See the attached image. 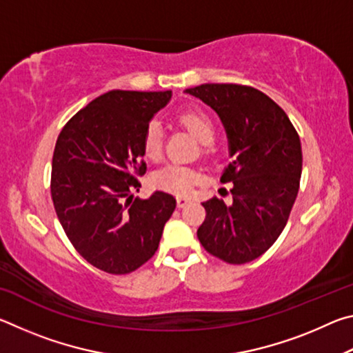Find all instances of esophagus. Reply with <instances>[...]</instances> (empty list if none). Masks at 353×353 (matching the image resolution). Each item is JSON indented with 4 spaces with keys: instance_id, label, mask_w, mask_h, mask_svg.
<instances>
[{
    "instance_id": "esophagus-1",
    "label": "esophagus",
    "mask_w": 353,
    "mask_h": 353,
    "mask_svg": "<svg viewBox=\"0 0 353 353\" xmlns=\"http://www.w3.org/2000/svg\"><path fill=\"white\" fill-rule=\"evenodd\" d=\"M188 202H191V198H188V196H177V205L179 207L187 205Z\"/></svg>"
}]
</instances>
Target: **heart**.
Listing matches in <instances>:
<instances>
[{
  "instance_id": "obj_1",
  "label": "heart",
  "mask_w": 353,
  "mask_h": 353,
  "mask_svg": "<svg viewBox=\"0 0 353 353\" xmlns=\"http://www.w3.org/2000/svg\"><path fill=\"white\" fill-rule=\"evenodd\" d=\"M179 123L187 128L202 143L205 151H210V143L216 135L213 118L202 109H188L179 115ZM163 151V132L157 123H149L143 134V152L149 160H159ZM201 181L198 170L181 163H168L157 170L152 176L155 188L168 191L172 194L187 196L193 191L194 185Z\"/></svg>"
}]
</instances>
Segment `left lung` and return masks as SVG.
<instances>
[{"label": "left lung", "mask_w": 353, "mask_h": 353, "mask_svg": "<svg viewBox=\"0 0 353 353\" xmlns=\"http://www.w3.org/2000/svg\"><path fill=\"white\" fill-rule=\"evenodd\" d=\"M185 93L204 101L224 124L232 162V202L212 198L198 238L208 254L232 265L259 259L285 229L302 172L301 139L290 118L254 87L202 83Z\"/></svg>", "instance_id": "8db88e82"}]
</instances>
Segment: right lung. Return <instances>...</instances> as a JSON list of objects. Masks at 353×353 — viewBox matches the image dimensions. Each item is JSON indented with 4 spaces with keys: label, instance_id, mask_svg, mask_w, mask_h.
<instances>
[{
    "label": "right lung",
    "instance_id": "right-lung-1",
    "mask_svg": "<svg viewBox=\"0 0 353 353\" xmlns=\"http://www.w3.org/2000/svg\"><path fill=\"white\" fill-rule=\"evenodd\" d=\"M170 99L171 90L107 92L57 137L51 171L57 218L79 255L104 272L145 265L176 208L174 196L163 191L148 199L130 194L146 172L143 134Z\"/></svg>",
    "mask_w": 353,
    "mask_h": 353
}]
</instances>
